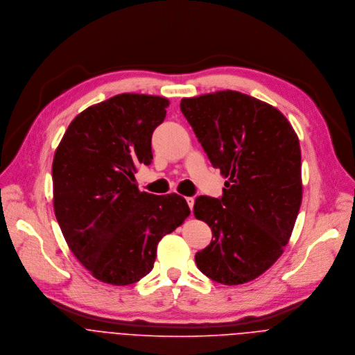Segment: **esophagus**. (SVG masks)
<instances>
[{
    "instance_id": "1",
    "label": "esophagus",
    "mask_w": 355,
    "mask_h": 355,
    "mask_svg": "<svg viewBox=\"0 0 355 355\" xmlns=\"http://www.w3.org/2000/svg\"><path fill=\"white\" fill-rule=\"evenodd\" d=\"M186 201H187V205L190 206V209L193 210V207H194V198H193V197H187Z\"/></svg>"
}]
</instances>
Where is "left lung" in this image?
I'll return each instance as SVG.
<instances>
[{
	"mask_svg": "<svg viewBox=\"0 0 355 355\" xmlns=\"http://www.w3.org/2000/svg\"><path fill=\"white\" fill-rule=\"evenodd\" d=\"M180 110L228 179L221 198L194 203L213 234L196 254L197 266L225 286L252 282L277 261L294 230L302 202L300 139L280 110L239 92L183 98Z\"/></svg>",
	"mask_w": 355,
	"mask_h": 355,
	"instance_id": "8db88e82",
	"label": "left lung"
}]
</instances>
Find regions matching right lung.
<instances>
[{"label": "right lung", "mask_w": 355, "mask_h": 355, "mask_svg": "<svg viewBox=\"0 0 355 355\" xmlns=\"http://www.w3.org/2000/svg\"><path fill=\"white\" fill-rule=\"evenodd\" d=\"M169 101L119 94L79 113L54 153V214L68 248L100 282L128 286L153 269L157 245L190 214L178 194L141 193L152 135Z\"/></svg>", "instance_id": "obj_1"}]
</instances>
